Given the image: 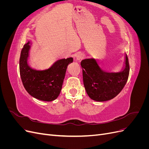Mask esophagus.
Wrapping results in <instances>:
<instances>
[{
    "instance_id": "1",
    "label": "esophagus",
    "mask_w": 149,
    "mask_h": 149,
    "mask_svg": "<svg viewBox=\"0 0 149 149\" xmlns=\"http://www.w3.org/2000/svg\"><path fill=\"white\" fill-rule=\"evenodd\" d=\"M83 58V56L82 54H80V53L77 54V55H76V56H75V60L76 61H79V60H81Z\"/></svg>"
}]
</instances>
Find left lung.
Instances as JSON below:
<instances>
[{
  "instance_id": "left-lung-1",
  "label": "left lung",
  "mask_w": 149,
  "mask_h": 149,
  "mask_svg": "<svg viewBox=\"0 0 149 149\" xmlns=\"http://www.w3.org/2000/svg\"><path fill=\"white\" fill-rule=\"evenodd\" d=\"M81 66L88 95L91 100L98 102L109 101L115 97L124 88L129 77V65L126 54L123 69L116 73L103 71L94 58L83 60Z\"/></svg>"
}]
</instances>
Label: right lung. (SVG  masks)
I'll list each match as a JSON object with an SVG mask.
<instances>
[{"instance_id": "1", "label": "right lung", "mask_w": 149, "mask_h": 149, "mask_svg": "<svg viewBox=\"0 0 149 149\" xmlns=\"http://www.w3.org/2000/svg\"><path fill=\"white\" fill-rule=\"evenodd\" d=\"M30 42L24 45L20 58V74L26 91L30 95L44 101L58 97L62 88L67 67L73 61L72 57L58 60L44 70L33 69L29 65Z\"/></svg>"}]
</instances>
